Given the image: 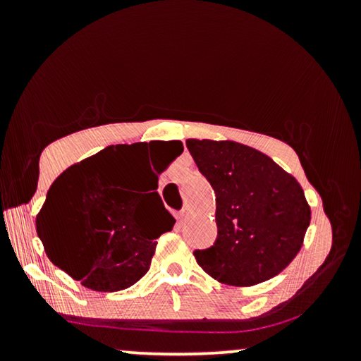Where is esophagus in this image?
<instances>
[{"label":"esophagus","mask_w":361,"mask_h":361,"mask_svg":"<svg viewBox=\"0 0 361 361\" xmlns=\"http://www.w3.org/2000/svg\"><path fill=\"white\" fill-rule=\"evenodd\" d=\"M176 219H178V221H180L181 224H183V222L186 221V219H188V210H186V209H181L180 212H178Z\"/></svg>","instance_id":"obj_1"}]
</instances>
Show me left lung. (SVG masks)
<instances>
[{
	"label": "left lung",
	"instance_id": "obj_1",
	"mask_svg": "<svg viewBox=\"0 0 361 361\" xmlns=\"http://www.w3.org/2000/svg\"><path fill=\"white\" fill-rule=\"evenodd\" d=\"M215 192L217 239L195 250L215 280L250 287L287 268L304 243L310 209L299 181L271 157L233 140H186Z\"/></svg>",
	"mask_w": 361,
	"mask_h": 361
}]
</instances>
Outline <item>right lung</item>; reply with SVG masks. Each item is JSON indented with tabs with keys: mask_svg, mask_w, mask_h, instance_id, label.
Wrapping results in <instances>:
<instances>
[{
	"mask_svg": "<svg viewBox=\"0 0 361 361\" xmlns=\"http://www.w3.org/2000/svg\"><path fill=\"white\" fill-rule=\"evenodd\" d=\"M171 144L175 152L161 157L156 171L183 152L180 140ZM146 146H109L73 164L56 178L37 215V234L49 259L97 292H117L142 279L156 239L175 224L156 192L152 169L154 186L149 193L132 192Z\"/></svg>",
	"mask_w": 361,
	"mask_h": 361,
	"instance_id": "right-lung-1",
	"label": "right lung"
}]
</instances>
